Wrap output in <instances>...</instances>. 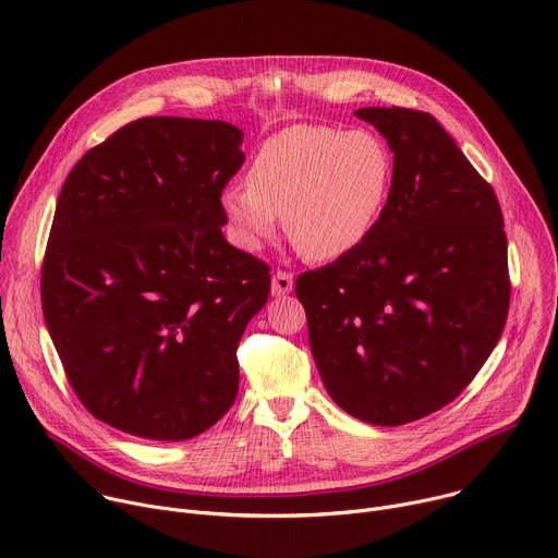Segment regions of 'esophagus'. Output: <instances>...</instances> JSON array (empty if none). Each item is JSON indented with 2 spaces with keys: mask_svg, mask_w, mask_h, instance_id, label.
I'll return each instance as SVG.
<instances>
[{
  "mask_svg": "<svg viewBox=\"0 0 558 558\" xmlns=\"http://www.w3.org/2000/svg\"><path fill=\"white\" fill-rule=\"evenodd\" d=\"M293 289V274L284 271V269H276L274 278H271V293L274 295H284Z\"/></svg>",
  "mask_w": 558,
  "mask_h": 558,
  "instance_id": "esophagus-1",
  "label": "esophagus"
}]
</instances>
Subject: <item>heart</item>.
<instances>
[{"label":"heart","mask_w":558,"mask_h":558,"mask_svg":"<svg viewBox=\"0 0 558 558\" xmlns=\"http://www.w3.org/2000/svg\"><path fill=\"white\" fill-rule=\"evenodd\" d=\"M391 182L385 144L367 131L295 124L263 142L246 184L222 193V209L248 246L284 218L293 248L310 260H336L374 229Z\"/></svg>","instance_id":"obj_1"}]
</instances>
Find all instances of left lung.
Here are the masks:
<instances>
[{"label": "left lung", "mask_w": 558, "mask_h": 558, "mask_svg": "<svg viewBox=\"0 0 558 558\" xmlns=\"http://www.w3.org/2000/svg\"><path fill=\"white\" fill-rule=\"evenodd\" d=\"M356 118L393 154L387 202L356 248L298 276L295 295L338 408L396 427L445 408L489 359L510 310L508 238L494 189L434 116Z\"/></svg>", "instance_id": "1"}]
</instances>
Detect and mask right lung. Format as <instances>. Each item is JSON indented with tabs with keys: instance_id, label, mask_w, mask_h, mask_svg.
Listing matches in <instances>:
<instances>
[{
	"instance_id": "add662e5",
	"label": "right lung",
	"mask_w": 558,
	"mask_h": 558,
	"mask_svg": "<svg viewBox=\"0 0 558 558\" xmlns=\"http://www.w3.org/2000/svg\"><path fill=\"white\" fill-rule=\"evenodd\" d=\"M242 131L140 118L93 146L58 197L41 310L84 408L120 432L186 440L238 393V342L269 265L231 246L222 191Z\"/></svg>"
}]
</instances>
